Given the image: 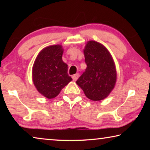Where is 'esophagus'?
Returning a JSON list of instances; mask_svg holds the SVG:
<instances>
[{"label": "esophagus", "instance_id": "34e87169", "mask_svg": "<svg viewBox=\"0 0 150 150\" xmlns=\"http://www.w3.org/2000/svg\"><path fill=\"white\" fill-rule=\"evenodd\" d=\"M79 73H76V74L73 75L72 76V78H73V81H77V79L79 78Z\"/></svg>", "mask_w": 150, "mask_h": 150}]
</instances>
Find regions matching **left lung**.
<instances>
[{"label":"left lung","instance_id":"1","mask_svg":"<svg viewBox=\"0 0 150 150\" xmlns=\"http://www.w3.org/2000/svg\"><path fill=\"white\" fill-rule=\"evenodd\" d=\"M83 52L87 68L76 83L88 98L101 100L107 97L115 87V62L108 50L97 42H88Z\"/></svg>","mask_w":150,"mask_h":150}]
</instances>
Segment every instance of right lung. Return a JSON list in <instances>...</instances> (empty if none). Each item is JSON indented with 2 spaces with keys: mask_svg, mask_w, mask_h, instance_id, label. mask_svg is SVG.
Returning <instances> with one entry per match:
<instances>
[{
  "mask_svg": "<svg viewBox=\"0 0 150 150\" xmlns=\"http://www.w3.org/2000/svg\"><path fill=\"white\" fill-rule=\"evenodd\" d=\"M62 45L45 47L39 53L32 68V80L38 92L47 98H55L72 78L63 62Z\"/></svg>",
  "mask_w": 150,
  "mask_h": 150,
  "instance_id": "1",
  "label": "right lung"
}]
</instances>
